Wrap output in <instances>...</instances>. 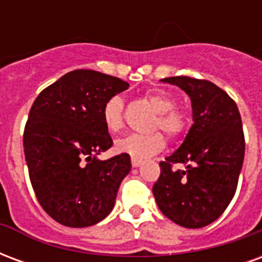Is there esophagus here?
Masks as SVG:
<instances>
[{"label": "esophagus", "instance_id": "obj_1", "mask_svg": "<svg viewBox=\"0 0 262 262\" xmlns=\"http://www.w3.org/2000/svg\"><path fill=\"white\" fill-rule=\"evenodd\" d=\"M140 164H142V160L132 157V165H133V167H139Z\"/></svg>", "mask_w": 262, "mask_h": 262}]
</instances>
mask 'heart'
I'll return each instance as SVG.
<instances>
[{
	"instance_id": "b5f03b06",
	"label": "heart",
	"mask_w": 262,
	"mask_h": 262,
	"mask_svg": "<svg viewBox=\"0 0 262 262\" xmlns=\"http://www.w3.org/2000/svg\"><path fill=\"white\" fill-rule=\"evenodd\" d=\"M146 101L157 112L151 130H163L165 136L176 140L181 137L188 127L187 115L181 109L176 108V99L163 91H151L146 95ZM103 123L111 133H118L125 127L123 101L115 95L105 102L102 109ZM165 139L161 133L150 135H129L116 142L119 153L129 154L135 159H147L163 150Z\"/></svg>"
}]
</instances>
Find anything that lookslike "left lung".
Instances as JSON below:
<instances>
[{
    "mask_svg": "<svg viewBox=\"0 0 262 262\" xmlns=\"http://www.w3.org/2000/svg\"><path fill=\"white\" fill-rule=\"evenodd\" d=\"M161 81L178 85L192 102L193 125L176 153L160 163L153 193L177 225L199 229L223 213L236 193L244 160V133L236 102L208 80L187 75ZM185 164V170H176Z\"/></svg>",
    "mask_w": 262,
    "mask_h": 262,
    "instance_id": "left-lung-1",
    "label": "left lung"
}]
</instances>
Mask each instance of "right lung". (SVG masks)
<instances>
[{"mask_svg":"<svg viewBox=\"0 0 262 262\" xmlns=\"http://www.w3.org/2000/svg\"><path fill=\"white\" fill-rule=\"evenodd\" d=\"M129 84L94 70H74L45 88L24 132L31 184L45 212L60 225L88 227L114 209L129 154L95 156L112 147L102 109Z\"/></svg>","mask_w":262,"mask_h":262,"instance_id":"right-lung-1","label":"right lung"}]
</instances>
